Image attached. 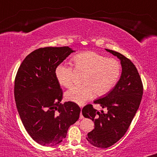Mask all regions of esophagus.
Listing matches in <instances>:
<instances>
[{
	"instance_id": "obj_1",
	"label": "esophagus",
	"mask_w": 157,
	"mask_h": 157,
	"mask_svg": "<svg viewBox=\"0 0 157 157\" xmlns=\"http://www.w3.org/2000/svg\"><path fill=\"white\" fill-rule=\"evenodd\" d=\"M79 118H80V119H83V118H84V117H83V115H82V112H81V114H80V117H79Z\"/></svg>"
}]
</instances>
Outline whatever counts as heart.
Wrapping results in <instances>:
<instances>
[{
	"label": "heart",
	"mask_w": 157,
	"mask_h": 157,
	"mask_svg": "<svg viewBox=\"0 0 157 157\" xmlns=\"http://www.w3.org/2000/svg\"><path fill=\"white\" fill-rule=\"evenodd\" d=\"M75 69L85 71L82 85L74 86L65 93L68 101L84 105L95 95H102L115 86L121 75V66L117 59L106 58L94 51H84L73 58ZM55 76L62 86L68 87L73 82V68L60 63L55 68Z\"/></svg>",
	"instance_id": "b5f03b06"
}]
</instances>
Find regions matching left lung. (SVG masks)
Instances as JSON below:
<instances>
[{
    "label": "left lung",
    "mask_w": 157,
    "mask_h": 157,
    "mask_svg": "<svg viewBox=\"0 0 157 157\" xmlns=\"http://www.w3.org/2000/svg\"><path fill=\"white\" fill-rule=\"evenodd\" d=\"M105 50L121 61V77L113 89L94 101V104L107 109L106 113L95 109L91 104L82 109L83 116L95 123V128L87 134L86 139L93 146L101 148L112 146L126 134L139 109L143 93L140 76L132 61L118 52Z\"/></svg>",
    "instance_id": "8db88e82"
}]
</instances>
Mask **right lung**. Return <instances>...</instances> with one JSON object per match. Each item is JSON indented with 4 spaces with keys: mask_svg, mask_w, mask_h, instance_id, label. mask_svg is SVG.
Instances as JSON below:
<instances>
[{
    "mask_svg": "<svg viewBox=\"0 0 157 157\" xmlns=\"http://www.w3.org/2000/svg\"><path fill=\"white\" fill-rule=\"evenodd\" d=\"M69 47L39 48L25 57L14 82V98L25 130L38 144L54 146L66 137L79 118L81 109L71 101L61 104L63 93L55 68L72 53Z\"/></svg>",
    "mask_w": 157,
    "mask_h": 157,
    "instance_id": "1",
    "label": "right lung"
}]
</instances>
